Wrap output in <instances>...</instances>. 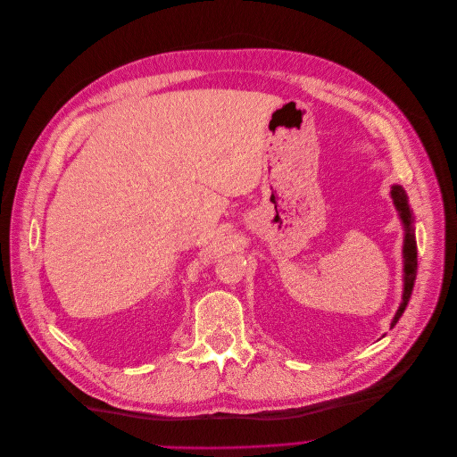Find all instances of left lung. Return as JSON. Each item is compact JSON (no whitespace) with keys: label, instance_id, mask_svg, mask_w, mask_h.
<instances>
[{"label":"left lung","instance_id":"1","mask_svg":"<svg viewBox=\"0 0 457 457\" xmlns=\"http://www.w3.org/2000/svg\"><path fill=\"white\" fill-rule=\"evenodd\" d=\"M390 197H393V201H395V206L400 213V220H402L403 228H405V237H403V295H402L400 307L395 314V320H393V323H390V328H395L398 320L402 318L405 307H407L412 287H415V278H417V237H415V227H412V212L409 208L407 195H405L403 187L402 186H393V189H390Z\"/></svg>","mask_w":457,"mask_h":457}]
</instances>
